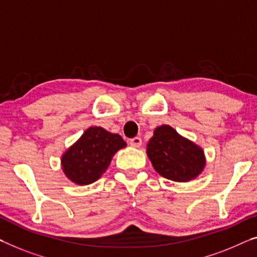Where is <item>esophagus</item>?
Wrapping results in <instances>:
<instances>
[{"label": "esophagus", "mask_w": 257, "mask_h": 257, "mask_svg": "<svg viewBox=\"0 0 257 257\" xmlns=\"http://www.w3.org/2000/svg\"><path fill=\"white\" fill-rule=\"evenodd\" d=\"M130 145L134 148H140L142 145L141 137H134V139L130 140Z\"/></svg>", "instance_id": "esophagus-1"}]
</instances>
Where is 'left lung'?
<instances>
[{"label":"left lung","mask_w":257,"mask_h":257,"mask_svg":"<svg viewBox=\"0 0 257 257\" xmlns=\"http://www.w3.org/2000/svg\"><path fill=\"white\" fill-rule=\"evenodd\" d=\"M147 155L157 173L172 181L188 182L205 167L203 149L167 124L155 129L147 145Z\"/></svg>","instance_id":"1"}]
</instances>
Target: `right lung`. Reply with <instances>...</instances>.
Listing matches in <instances>:
<instances>
[{"mask_svg": "<svg viewBox=\"0 0 257 257\" xmlns=\"http://www.w3.org/2000/svg\"><path fill=\"white\" fill-rule=\"evenodd\" d=\"M125 147L127 143L117 134L90 127L62 155L63 173L76 185H90L105 173L113 156Z\"/></svg>", "mask_w": 257, "mask_h": 257, "instance_id": "add662e5", "label": "right lung"}]
</instances>
